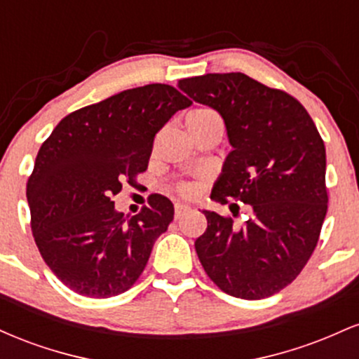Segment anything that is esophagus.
I'll list each match as a JSON object with an SVG mask.
<instances>
[{
    "instance_id": "34e87169",
    "label": "esophagus",
    "mask_w": 359,
    "mask_h": 359,
    "mask_svg": "<svg viewBox=\"0 0 359 359\" xmlns=\"http://www.w3.org/2000/svg\"><path fill=\"white\" fill-rule=\"evenodd\" d=\"M189 211V208L185 204H180V203H177L175 204V219H180V217L184 216L185 212Z\"/></svg>"
}]
</instances>
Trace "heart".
Returning <instances> with one entry per match:
<instances>
[{
	"instance_id": "heart-1",
	"label": "heart",
	"mask_w": 359,
	"mask_h": 359,
	"mask_svg": "<svg viewBox=\"0 0 359 359\" xmlns=\"http://www.w3.org/2000/svg\"><path fill=\"white\" fill-rule=\"evenodd\" d=\"M216 113H212L211 109H194L191 113L187 114L185 118V123H187L189 128H197V126H203L204 123L211 121V119H216ZM179 191L182 194H191L192 189L189 185H180Z\"/></svg>"
}]
</instances>
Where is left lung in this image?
Wrapping results in <instances>:
<instances>
[{"mask_svg":"<svg viewBox=\"0 0 359 359\" xmlns=\"http://www.w3.org/2000/svg\"><path fill=\"white\" fill-rule=\"evenodd\" d=\"M177 86L221 114L233 147L211 199L250 205L241 224L204 209L197 257L226 294L270 297L294 282L319 240L327 212L323 138L295 97L246 74H205Z\"/></svg>","mask_w":359,"mask_h":359,"instance_id":"left-lung-1","label":"left lung"}]
</instances>
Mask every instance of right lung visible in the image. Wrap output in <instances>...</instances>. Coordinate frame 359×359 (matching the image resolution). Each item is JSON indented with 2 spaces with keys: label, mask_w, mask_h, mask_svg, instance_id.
<instances>
[{
  "label": "right lung",
  "mask_w": 359,
  "mask_h": 359,
  "mask_svg": "<svg viewBox=\"0 0 359 359\" xmlns=\"http://www.w3.org/2000/svg\"><path fill=\"white\" fill-rule=\"evenodd\" d=\"M192 102L167 84H148L67 114L40 147L27 184L40 255L64 285L108 299L137 282L174 204L151 196L133 217L111 196L145 172L158 130Z\"/></svg>",
  "instance_id": "obj_1"
}]
</instances>
